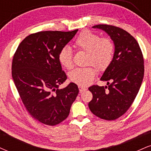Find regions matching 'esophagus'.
I'll return each instance as SVG.
<instances>
[{"label":"esophagus","instance_id":"esophagus-1","mask_svg":"<svg viewBox=\"0 0 151 151\" xmlns=\"http://www.w3.org/2000/svg\"><path fill=\"white\" fill-rule=\"evenodd\" d=\"M79 92L81 93V92H83V91H86V90L87 89H86V88H85V87H84V86H79Z\"/></svg>","mask_w":151,"mask_h":151}]
</instances>
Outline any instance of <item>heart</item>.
I'll return each instance as SVG.
<instances>
[{"label": "heart", "instance_id": "heart-1", "mask_svg": "<svg viewBox=\"0 0 151 151\" xmlns=\"http://www.w3.org/2000/svg\"><path fill=\"white\" fill-rule=\"evenodd\" d=\"M74 46L77 50L86 52V64L93 65L99 70H106L113 60V41L108 37L100 38L98 34L89 30L81 32L74 41ZM72 58L73 53L70 47H63L59 52V62L65 68H72L73 66ZM96 74V70L91 66H89L72 71L70 74V79L78 85L85 86L92 82Z\"/></svg>", "mask_w": 151, "mask_h": 151}]
</instances>
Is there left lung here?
<instances>
[{"instance_id":"8db88e82","label":"left lung","mask_w":151,"mask_h":151,"mask_svg":"<svg viewBox=\"0 0 151 151\" xmlns=\"http://www.w3.org/2000/svg\"><path fill=\"white\" fill-rule=\"evenodd\" d=\"M92 27L101 29L110 36L115 51L100 79L106 81L107 86L89 88L93 94L89 107L100 119L115 120L127 111L138 94L144 75L143 54L136 40L120 27L109 25Z\"/></svg>"}]
</instances>
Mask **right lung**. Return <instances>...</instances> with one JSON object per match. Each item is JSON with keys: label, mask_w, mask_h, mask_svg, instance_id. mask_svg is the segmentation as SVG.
<instances>
[{"label": "right lung", "mask_w": 151, "mask_h": 151, "mask_svg": "<svg viewBox=\"0 0 151 151\" xmlns=\"http://www.w3.org/2000/svg\"><path fill=\"white\" fill-rule=\"evenodd\" d=\"M77 31L31 34L20 42L13 56L12 77L20 99L30 115L45 125L65 120L79 93L72 82L58 89L67 78L59 62V52Z\"/></svg>", "instance_id": "obj_1"}]
</instances>
